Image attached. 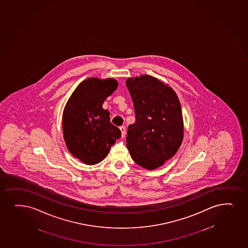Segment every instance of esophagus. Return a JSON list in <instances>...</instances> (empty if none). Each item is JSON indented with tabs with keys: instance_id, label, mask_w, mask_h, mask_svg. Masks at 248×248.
Instances as JSON below:
<instances>
[{
	"instance_id": "esophagus-1",
	"label": "esophagus",
	"mask_w": 248,
	"mask_h": 248,
	"mask_svg": "<svg viewBox=\"0 0 248 248\" xmlns=\"http://www.w3.org/2000/svg\"><path fill=\"white\" fill-rule=\"evenodd\" d=\"M120 131H121V135H122V138H124V136H125V127L124 126H121L120 127Z\"/></svg>"
}]
</instances>
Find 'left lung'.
<instances>
[{
  "instance_id": "1",
  "label": "left lung",
  "mask_w": 248,
  "mask_h": 248,
  "mask_svg": "<svg viewBox=\"0 0 248 248\" xmlns=\"http://www.w3.org/2000/svg\"><path fill=\"white\" fill-rule=\"evenodd\" d=\"M135 123L128 126L127 148L135 163L155 169L173 157L184 139L180 102L172 88L155 77L128 78Z\"/></svg>"
}]
</instances>
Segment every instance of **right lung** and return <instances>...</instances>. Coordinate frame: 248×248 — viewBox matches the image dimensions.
I'll use <instances>...</instances> for the list:
<instances>
[{
	"label": "right lung",
	"instance_id": "add662e5",
	"mask_svg": "<svg viewBox=\"0 0 248 248\" xmlns=\"http://www.w3.org/2000/svg\"><path fill=\"white\" fill-rule=\"evenodd\" d=\"M117 87L114 79L89 78L78 85L64 107L65 143L71 155L88 165L101 162L121 137L120 128L110 123L109 112L102 107Z\"/></svg>",
	"mask_w": 248,
	"mask_h": 248
}]
</instances>
